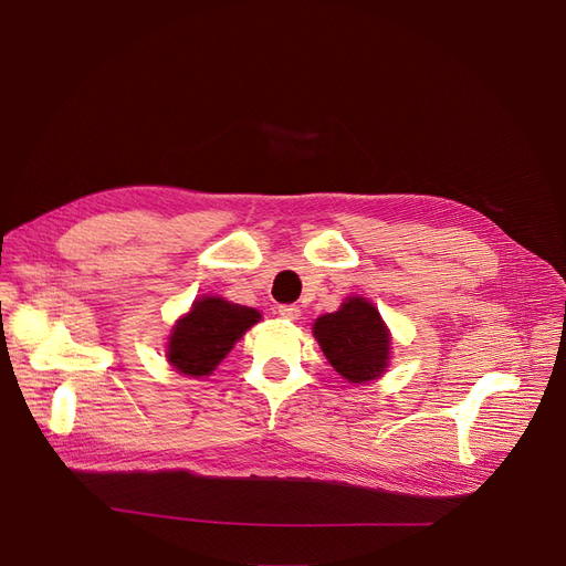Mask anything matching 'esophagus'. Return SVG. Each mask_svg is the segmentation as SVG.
Segmentation results:
<instances>
[{"label":"esophagus","mask_w":566,"mask_h":566,"mask_svg":"<svg viewBox=\"0 0 566 566\" xmlns=\"http://www.w3.org/2000/svg\"><path fill=\"white\" fill-rule=\"evenodd\" d=\"M279 316H283L287 321H295L300 316V306L297 304H279Z\"/></svg>","instance_id":"34e87169"}]
</instances>
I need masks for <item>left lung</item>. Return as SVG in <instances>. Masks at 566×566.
I'll list each match as a JSON object with an SVG mask.
<instances>
[{
	"instance_id": "8db88e82",
	"label": "left lung",
	"mask_w": 566,
	"mask_h": 566,
	"mask_svg": "<svg viewBox=\"0 0 566 566\" xmlns=\"http://www.w3.org/2000/svg\"><path fill=\"white\" fill-rule=\"evenodd\" d=\"M314 335L331 366L349 382L375 380L387 368L389 333L364 297H349L339 312L316 318Z\"/></svg>"
}]
</instances>
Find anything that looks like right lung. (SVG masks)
I'll list each match as a JSON object with an SVG mask.
<instances>
[{"mask_svg": "<svg viewBox=\"0 0 566 566\" xmlns=\"http://www.w3.org/2000/svg\"><path fill=\"white\" fill-rule=\"evenodd\" d=\"M260 321V312L231 304L221 297H202L193 304L169 335L167 361L179 373L210 375L224 358L235 339Z\"/></svg>", "mask_w": 566, "mask_h": 566, "instance_id": "1", "label": "right lung"}]
</instances>
